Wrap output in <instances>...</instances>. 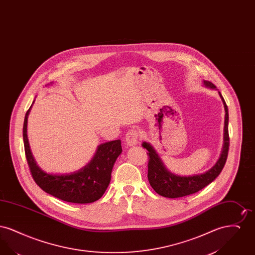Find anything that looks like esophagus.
I'll list each match as a JSON object with an SVG mask.
<instances>
[{
  "label": "esophagus",
  "instance_id": "obj_1",
  "mask_svg": "<svg viewBox=\"0 0 255 255\" xmlns=\"http://www.w3.org/2000/svg\"><path fill=\"white\" fill-rule=\"evenodd\" d=\"M138 136H139V133L137 130L135 129L129 130L126 133V137H125L127 145L132 146L136 144L138 142Z\"/></svg>",
  "mask_w": 255,
  "mask_h": 255
}]
</instances>
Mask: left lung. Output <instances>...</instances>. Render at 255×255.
<instances>
[{
    "label": "left lung",
    "mask_w": 255,
    "mask_h": 255,
    "mask_svg": "<svg viewBox=\"0 0 255 255\" xmlns=\"http://www.w3.org/2000/svg\"><path fill=\"white\" fill-rule=\"evenodd\" d=\"M205 85L211 89H215L216 87L211 82L205 81ZM220 94V93H219ZM222 100L224 102L226 118H225V133H224V147L222 150L221 157L219 158L216 164L204 174H199L195 176L181 177L170 173L165 168L162 161L158 157L156 151L149 143L143 142L142 146L148 150V181L153 189L163 197L166 198H180L187 195L194 194L200 191L210 182H213L221 171L224 168L230 148V135H229V110L225 102V99L220 94Z\"/></svg>",
    "instance_id": "left-lung-1"
}]
</instances>
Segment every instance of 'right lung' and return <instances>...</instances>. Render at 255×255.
<instances>
[{
    "label": "right lung",
    "mask_w": 255,
    "mask_h": 255,
    "mask_svg": "<svg viewBox=\"0 0 255 255\" xmlns=\"http://www.w3.org/2000/svg\"><path fill=\"white\" fill-rule=\"evenodd\" d=\"M29 110L25 114L23 127L24 154L37 185L45 192L73 204H89L100 199L109 185L113 166L122 154V141L117 139L100 144L92 160L75 173L66 175L45 173L38 167L29 149L26 135Z\"/></svg>",
    "instance_id": "right-lung-1"
}]
</instances>
